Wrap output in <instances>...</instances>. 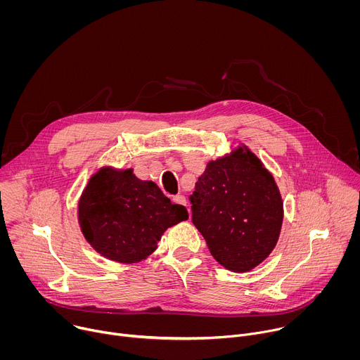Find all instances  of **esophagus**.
Segmentation results:
<instances>
[{
  "instance_id": "obj_1",
  "label": "esophagus",
  "mask_w": 360,
  "mask_h": 360,
  "mask_svg": "<svg viewBox=\"0 0 360 360\" xmlns=\"http://www.w3.org/2000/svg\"><path fill=\"white\" fill-rule=\"evenodd\" d=\"M174 203H178V205H182V207H186V199L184 195H176L172 198Z\"/></svg>"
}]
</instances>
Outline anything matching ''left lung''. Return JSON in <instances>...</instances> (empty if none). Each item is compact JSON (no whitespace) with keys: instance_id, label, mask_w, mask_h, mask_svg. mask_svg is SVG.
I'll return each instance as SVG.
<instances>
[{"instance_id":"left-lung-1","label":"left lung","mask_w":360,"mask_h":360,"mask_svg":"<svg viewBox=\"0 0 360 360\" xmlns=\"http://www.w3.org/2000/svg\"><path fill=\"white\" fill-rule=\"evenodd\" d=\"M191 202L193 225L228 271L249 272L275 249L283 199L274 175L245 143L207 164Z\"/></svg>"}]
</instances>
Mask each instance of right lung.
Returning a JSON list of instances; mask_svg holds the SVG:
<instances>
[{
    "instance_id": "1",
    "label": "right lung",
    "mask_w": 360,
    "mask_h": 360,
    "mask_svg": "<svg viewBox=\"0 0 360 360\" xmlns=\"http://www.w3.org/2000/svg\"><path fill=\"white\" fill-rule=\"evenodd\" d=\"M78 225L101 256L120 264H138L155 252L164 232L188 219L182 205L172 203L152 181L132 168L110 165L94 172L78 200Z\"/></svg>"
}]
</instances>
